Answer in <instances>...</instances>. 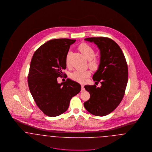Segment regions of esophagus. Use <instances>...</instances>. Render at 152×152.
<instances>
[{
	"label": "esophagus",
	"mask_w": 152,
	"mask_h": 152,
	"mask_svg": "<svg viewBox=\"0 0 152 152\" xmlns=\"http://www.w3.org/2000/svg\"><path fill=\"white\" fill-rule=\"evenodd\" d=\"M85 91V88H84V86L83 85H81V91Z\"/></svg>",
	"instance_id": "34e87169"
}]
</instances>
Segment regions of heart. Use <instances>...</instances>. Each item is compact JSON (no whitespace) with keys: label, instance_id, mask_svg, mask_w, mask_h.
<instances>
[{"label":"heart","instance_id":"heart-1","mask_svg":"<svg viewBox=\"0 0 152 152\" xmlns=\"http://www.w3.org/2000/svg\"><path fill=\"white\" fill-rule=\"evenodd\" d=\"M78 50L84 55V56L89 60V66L92 70H97L100 65V61L98 58H95V52L94 49L87 43L81 44L78 47ZM71 53L69 51L65 58V63L66 65L69 64V57ZM91 75V72L87 71L77 70L71 72L69 75L70 78L78 83H83L85 82L87 77Z\"/></svg>","mask_w":152,"mask_h":152}]
</instances>
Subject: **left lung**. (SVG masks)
<instances>
[{"label":"left lung","mask_w":152,"mask_h":152,"mask_svg":"<svg viewBox=\"0 0 152 152\" xmlns=\"http://www.w3.org/2000/svg\"><path fill=\"white\" fill-rule=\"evenodd\" d=\"M85 40L97 45L100 50V65L92 78L101 87L85 86L90 98L84 107L91 114L104 116L118 107L125 95L128 81V68L118 44L108 37H89Z\"/></svg>","instance_id":"obj_1"}]
</instances>
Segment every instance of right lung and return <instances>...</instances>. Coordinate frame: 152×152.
Returning <instances> with one entry per match:
<instances>
[{"label": "right lung", "mask_w": 152, "mask_h": 152, "mask_svg": "<svg viewBox=\"0 0 152 152\" xmlns=\"http://www.w3.org/2000/svg\"><path fill=\"white\" fill-rule=\"evenodd\" d=\"M76 40L53 39L34 52L28 75V85L37 107L50 117L58 116L68 108L71 99L81 89L70 79L58 84L57 78L64 74L65 58L70 45Z\"/></svg>", "instance_id": "right-lung-1"}]
</instances>
